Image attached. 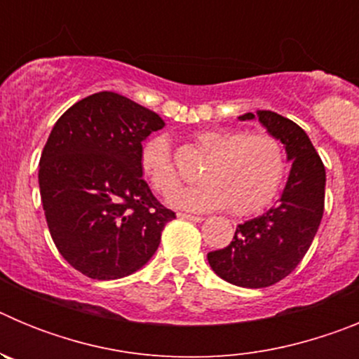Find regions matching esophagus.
<instances>
[{"label":"esophagus","mask_w":359,"mask_h":359,"mask_svg":"<svg viewBox=\"0 0 359 359\" xmlns=\"http://www.w3.org/2000/svg\"><path fill=\"white\" fill-rule=\"evenodd\" d=\"M177 215H180L182 219H187V221H192V223H201L203 221L201 215H190V214H183V212H180Z\"/></svg>","instance_id":"obj_1"}]
</instances>
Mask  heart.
Returning a JSON list of instances; mask_svg holds the SVG:
<instances>
[{"instance_id":"1","label":"heart","mask_w":359,"mask_h":359,"mask_svg":"<svg viewBox=\"0 0 359 359\" xmlns=\"http://www.w3.org/2000/svg\"><path fill=\"white\" fill-rule=\"evenodd\" d=\"M196 145L207 161L199 170L201 183L176 190L170 205L187 212H210L226 207L233 215H250L273 201L286 174V152L268 131L203 129ZM140 167L158 194H170L180 185L169 140L152 136L142 145Z\"/></svg>"}]
</instances>
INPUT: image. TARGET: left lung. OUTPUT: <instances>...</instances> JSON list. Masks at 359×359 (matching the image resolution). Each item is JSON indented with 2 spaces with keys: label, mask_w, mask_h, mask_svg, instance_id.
I'll list each match as a JSON object with an SVG mask.
<instances>
[{
  "label": "left lung",
  "mask_w": 359,
  "mask_h": 359,
  "mask_svg": "<svg viewBox=\"0 0 359 359\" xmlns=\"http://www.w3.org/2000/svg\"><path fill=\"white\" fill-rule=\"evenodd\" d=\"M253 113L239 116L252 120ZM286 145L291 172L277 205L236 228L226 248L208 253L212 269L241 287L273 286L300 264L318 231L325 203V167L300 126L273 111L257 113Z\"/></svg>",
  "instance_id": "obj_1"
}]
</instances>
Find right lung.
Here are the masks:
<instances>
[{
  "instance_id": "add662e5",
  "label": "right lung",
  "mask_w": 359,
  "mask_h": 359,
  "mask_svg": "<svg viewBox=\"0 0 359 359\" xmlns=\"http://www.w3.org/2000/svg\"><path fill=\"white\" fill-rule=\"evenodd\" d=\"M163 126L113 91L82 98L53 126L39 161L43 210L59 253L86 277L135 273L176 217L142 177V142Z\"/></svg>"
}]
</instances>
